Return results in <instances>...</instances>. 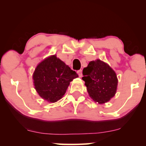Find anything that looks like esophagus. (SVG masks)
I'll return each mask as SVG.
<instances>
[{
  "label": "esophagus",
  "mask_w": 146,
  "mask_h": 146,
  "mask_svg": "<svg viewBox=\"0 0 146 146\" xmlns=\"http://www.w3.org/2000/svg\"><path fill=\"white\" fill-rule=\"evenodd\" d=\"M78 73L79 76H80V78H81V77L82 76V70H78Z\"/></svg>",
  "instance_id": "1"
}]
</instances>
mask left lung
Returning a JSON list of instances; mask_svg holds the SVG:
<instances>
[{
	"instance_id": "8db88e82",
	"label": "left lung",
	"mask_w": 146,
	"mask_h": 146,
	"mask_svg": "<svg viewBox=\"0 0 146 146\" xmlns=\"http://www.w3.org/2000/svg\"><path fill=\"white\" fill-rule=\"evenodd\" d=\"M82 74L88 95L95 102L106 103L115 95L118 83L117 75L106 63L100 60L90 62Z\"/></svg>"
}]
</instances>
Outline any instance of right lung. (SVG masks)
<instances>
[{"mask_svg":"<svg viewBox=\"0 0 146 146\" xmlns=\"http://www.w3.org/2000/svg\"><path fill=\"white\" fill-rule=\"evenodd\" d=\"M78 75L56 56L46 58L37 66L33 75L35 88L48 102H56L66 93L68 86Z\"/></svg>","mask_w":146,"mask_h":146,"instance_id":"obj_1","label":"right lung"}]
</instances>
